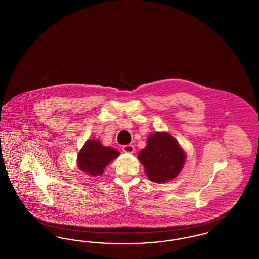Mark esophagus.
<instances>
[{"instance_id":"esophagus-1","label":"esophagus","mask_w":259,"mask_h":259,"mask_svg":"<svg viewBox=\"0 0 259 259\" xmlns=\"http://www.w3.org/2000/svg\"><path fill=\"white\" fill-rule=\"evenodd\" d=\"M122 150L126 153H133L135 151V148H134L133 145H126V146L122 147Z\"/></svg>"}]
</instances>
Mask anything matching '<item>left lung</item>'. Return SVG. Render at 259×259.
Returning a JSON list of instances; mask_svg holds the SVG:
<instances>
[{"instance_id":"obj_1","label":"left lung","mask_w":259,"mask_h":259,"mask_svg":"<svg viewBox=\"0 0 259 259\" xmlns=\"http://www.w3.org/2000/svg\"><path fill=\"white\" fill-rule=\"evenodd\" d=\"M151 182L161 184L175 179L184 168L185 152L172 136L156 132L148 136L147 147L138 153Z\"/></svg>"}]
</instances>
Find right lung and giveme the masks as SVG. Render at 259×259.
Here are the masks:
<instances>
[{"label": "right lung", "mask_w": 259, "mask_h": 259, "mask_svg": "<svg viewBox=\"0 0 259 259\" xmlns=\"http://www.w3.org/2000/svg\"><path fill=\"white\" fill-rule=\"evenodd\" d=\"M119 152L110 147H104L101 142L87 140L77 155L78 168L89 176H100L106 166L118 157Z\"/></svg>", "instance_id": "obj_1"}]
</instances>
